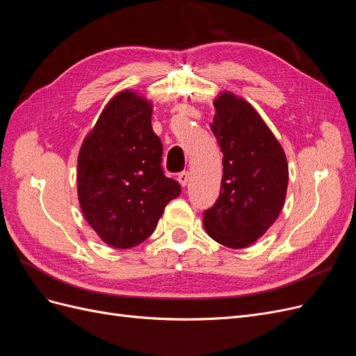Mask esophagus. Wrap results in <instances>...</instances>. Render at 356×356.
<instances>
[{
    "label": "esophagus",
    "instance_id": "1",
    "mask_svg": "<svg viewBox=\"0 0 356 356\" xmlns=\"http://www.w3.org/2000/svg\"><path fill=\"white\" fill-rule=\"evenodd\" d=\"M188 181H190V174L187 170H184V172H181V174H178V182L179 184L182 186V187H186L187 184H188Z\"/></svg>",
    "mask_w": 356,
    "mask_h": 356
}]
</instances>
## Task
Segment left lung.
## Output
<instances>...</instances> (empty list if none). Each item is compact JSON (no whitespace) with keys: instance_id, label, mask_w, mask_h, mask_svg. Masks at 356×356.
Here are the masks:
<instances>
[{"instance_id":"1","label":"left lung","mask_w":356,"mask_h":356,"mask_svg":"<svg viewBox=\"0 0 356 356\" xmlns=\"http://www.w3.org/2000/svg\"><path fill=\"white\" fill-rule=\"evenodd\" d=\"M212 132L222 152L221 191L203 212L204 230L241 250L268 230L282 211L288 187L284 148L254 106L222 92L213 101Z\"/></svg>"}]
</instances>
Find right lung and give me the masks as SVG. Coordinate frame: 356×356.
Instances as JSON below:
<instances>
[{
    "label": "right lung",
    "instance_id": "obj_1",
    "mask_svg": "<svg viewBox=\"0 0 356 356\" xmlns=\"http://www.w3.org/2000/svg\"><path fill=\"white\" fill-rule=\"evenodd\" d=\"M153 105L132 90L106 104L79 153L77 190L86 221L113 248L148 239L166 204L181 195L161 169L160 138L152 127Z\"/></svg>",
    "mask_w": 356,
    "mask_h": 356
}]
</instances>
